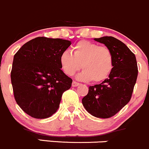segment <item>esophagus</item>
<instances>
[{
	"instance_id": "obj_1",
	"label": "esophagus",
	"mask_w": 149,
	"mask_h": 149,
	"mask_svg": "<svg viewBox=\"0 0 149 149\" xmlns=\"http://www.w3.org/2000/svg\"><path fill=\"white\" fill-rule=\"evenodd\" d=\"M72 87H77V86L79 85V83L77 82V81H73L72 84Z\"/></svg>"
}]
</instances>
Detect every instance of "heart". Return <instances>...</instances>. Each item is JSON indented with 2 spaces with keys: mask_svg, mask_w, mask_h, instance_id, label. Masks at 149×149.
Instances as JSON below:
<instances>
[{
  "mask_svg": "<svg viewBox=\"0 0 149 149\" xmlns=\"http://www.w3.org/2000/svg\"><path fill=\"white\" fill-rule=\"evenodd\" d=\"M72 52L65 50L60 57L62 70L68 76L74 75L81 67L83 70L77 79L99 83L107 79L112 72L114 60L108 47L81 40L73 46Z\"/></svg>",
  "mask_w": 149,
  "mask_h": 149,
  "instance_id": "obj_1",
  "label": "heart"
}]
</instances>
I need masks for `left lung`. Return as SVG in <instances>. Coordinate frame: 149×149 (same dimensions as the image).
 Segmentation results:
<instances>
[{
    "instance_id": "obj_1",
    "label": "left lung",
    "mask_w": 149,
    "mask_h": 149,
    "mask_svg": "<svg viewBox=\"0 0 149 149\" xmlns=\"http://www.w3.org/2000/svg\"><path fill=\"white\" fill-rule=\"evenodd\" d=\"M94 40L104 44L112 52L113 68L107 79L89 87L88 94L81 102L92 116L107 119L114 116L130 101L138 76V67L135 55L119 40L111 36Z\"/></svg>"
}]
</instances>
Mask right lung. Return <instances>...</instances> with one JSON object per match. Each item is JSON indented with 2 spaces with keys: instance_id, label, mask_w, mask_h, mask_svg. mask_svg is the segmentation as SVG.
<instances>
[{
  "instance_id": "obj_1",
  "label": "right lung",
  "mask_w": 149,
  "mask_h": 149,
  "mask_svg": "<svg viewBox=\"0 0 149 149\" xmlns=\"http://www.w3.org/2000/svg\"><path fill=\"white\" fill-rule=\"evenodd\" d=\"M70 40L38 37L24 44L13 57L10 73L15 100L36 119H45L60 107L72 79L61 70L60 57Z\"/></svg>"
}]
</instances>
